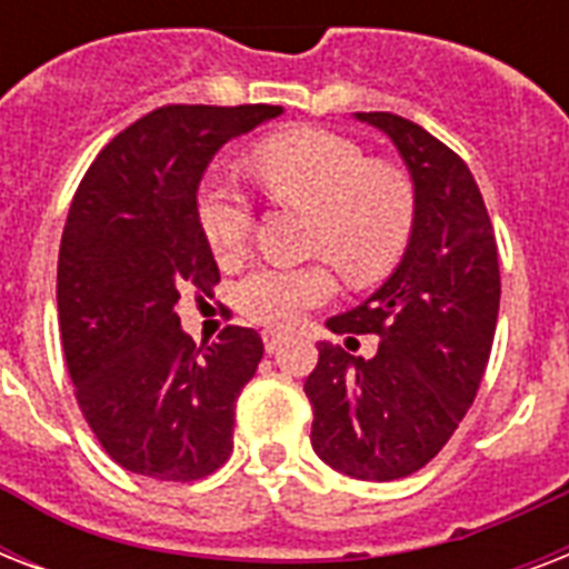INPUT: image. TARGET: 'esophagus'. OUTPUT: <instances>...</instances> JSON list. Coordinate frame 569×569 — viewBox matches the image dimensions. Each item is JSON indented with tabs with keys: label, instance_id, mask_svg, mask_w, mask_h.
<instances>
[{
	"label": "esophagus",
	"instance_id": "esophagus-1",
	"mask_svg": "<svg viewBox=\"0 0 569 569\" xmlns=\"http://www.w3.org/2000/svg\"><path fill=\"white\" fill-rule=\"evenodd\" d=\"M262 342H266L268 355H274L277 348L289 342V333H283V330H262Z\"/></svg>",
	"mask_w": 569,
	"mask_h": 569
}]
</instances>
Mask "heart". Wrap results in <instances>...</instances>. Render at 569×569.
<instances>
[{
    "mask_svg": "<svg viewBox=\"0 0 569 569\" xmlns=\"http://www.w3.org/2000/svg\"><path fill=\"white\" fill-rule=\"evenodd\" d=\"M248 168L274 203L312 214L310 250L328 257L351 283L383 277L407 248L416 214L413 182L398 164L366 159L355 141L325 129H289L259 141ZM197 221L221 262L248 244L250 206L232 182H203ZM330 295L328 266H259L236 286V307L262 328H295Z\"/></svg>",
    "mask_w": 569,
    "mask_h": 569,
    "instance_id": "b5f03b06",
    "label": "heart"
}]
</instances>
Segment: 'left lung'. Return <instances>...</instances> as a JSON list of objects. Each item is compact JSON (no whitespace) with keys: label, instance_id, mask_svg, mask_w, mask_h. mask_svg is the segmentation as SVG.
<instances>
[{"label":"left lung","instance_id":"obj_1","mask_svg":"<svg viewBox=\"0 0 569 569\" xmlns=\"http://www.w3.org/2000/svg\"><path fill=\"white\" fill-rule=\"evenodd\" d=\"M380 129L413 180L410 241L387 283L328 319L333 333H375L372 360L319 342L303 392L312 449L360 481L413 476L449 442L485 378L499 316V250L467 162L413 120L357 111ZM346 342V346H348Z\"/></svg>","mask_w":569,"mask_h":569}]
</instances>
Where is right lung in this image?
Returning a JSON list of instances; mask_svg holds the SVG:
<instances>
[{"label": "right lung", "instance_id": "1", "mask_svg": "<svg viewBox=\"0 0 569 569\" xmlns=\"http://www.w3.org/2000/svg\"><path fill=\"white\" fill-rule=\"evenodd\" d=\"M280 106H162L84 173L58 250V328L84 422L111 460L197 481L230 458L236 398L262 360L253 328L194 346L177 316L221 274L197 221V186L230 138Z\"/></svg>", "mask_w": 569, "mask_h": 569}]
</instances>
